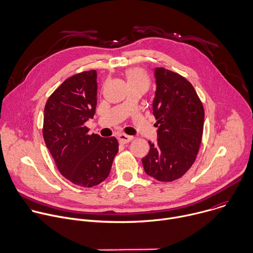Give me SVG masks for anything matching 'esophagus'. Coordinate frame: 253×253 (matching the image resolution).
<instances>
[{
	"mask_svg": "<svg viewBox=\"0 0 253 253\" xmlns=\"http://www.w3.org/2000/svg\"><path fill=\"white\" fill-rule=\"evenodd\" d=\"M118 140L121 144H126V143H129L133 140V136H129V135L121 133V134L118 135Z\"/></svg>",
	"mask_w": 253,
	"mask_h": 253,
	"instance_id": "obj_1",
	"label": "esophagus"
}]
</instances>
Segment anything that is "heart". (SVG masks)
<instances>
[{
    "mask_svg": "<svg viewBox=\"0 0 253 253\" xmlns=\"http://www.w3.org/2000/svg\"><path fill=\"white\" fill-rule=\"evenodd\" d=\"M126 77L128 84H145L148 86L149 79L146 72L141 68H131L127 70Z\"/></svg>",
    "mask_w": 253,
    "mask_h": 253,
    "instance_id": "1",
    "label": "heart"
}]
</instances>
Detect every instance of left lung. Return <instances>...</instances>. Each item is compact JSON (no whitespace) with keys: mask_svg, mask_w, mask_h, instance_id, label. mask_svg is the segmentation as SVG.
Instances as JSON below:
<instances>
[{"mask_svg":"<svg viewBox=\"0 0 253 253\" xmlns=\"http://www.w3.org/2000/svg\"><path fill=\"white\" fill-rule=\"evenodd\" d=\"M156 92L153 115L157 141H149V153L142 159L145 172L170 182L184 175L198 153L204 124L202 103L189 81L165 68H155Z\"/></svg>","mask_w":253,"mask_h":253,"instance_id":"8db88e82","label":"left lung"}]
</instances>
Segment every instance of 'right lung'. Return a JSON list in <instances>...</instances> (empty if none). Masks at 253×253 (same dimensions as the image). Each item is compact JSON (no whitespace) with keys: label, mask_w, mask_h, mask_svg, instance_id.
Segmentation results:
<instances>
[{"label":"right lung","mask_w":253,"mask_h":253,"mask_svg":"<svg viewBox=\"0 0 253 253\" xmlns=\"http://www.w3.org/2000/svg\"><path fill=\"white\" fill-rule=\"evenodd\" d=\"M97 105V72L85 71L65 80L49 97L43 136L59 171L69 181L93 187L110 173L119 145L115 137L89 135L85 123Z\"/></svg>","instance_id":"right-lung-1"}]
</instances>
